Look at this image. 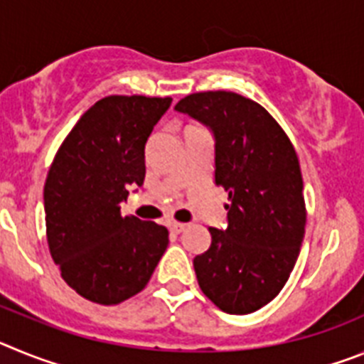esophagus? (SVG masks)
<instances>
[{"mask_svg": "<svg viewBox=\"0 0 364 364\" xmlns=\"http://www.w3.org/2000/svg\"><path fill=\"white\" fill-rule=\"evenodd\" d=\"M186 228H188V224H182V222H171V224H169V230H171L173 233H182Z\"/></svg>", "mask_w": 364, "mask_h": 364, "instance_id": "obj_1", "label": "esophagus"}]
</instances>
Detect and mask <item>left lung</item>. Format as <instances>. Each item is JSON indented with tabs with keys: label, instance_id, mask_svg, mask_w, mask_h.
I'll return each instance as SVG.
<instances>
[{
	"label": "left lung",
	"instance_id": "obj_1",
	"mask_svg": "<svg viewBox=\"0 0 364 364\" xmlns=\"http://www.w3.org/2000/svg\"><path fill=\"white\" fill-rule=\"evenodd\" d=\"M210 127L215 184L228 191V228L193 259L204 295L246 315L277 297L297 262L306 208L297 153L262 105L237 92H195L175 105Z\"/></svg>",
	"mask_w": 364,
	"mask_h": 364
}]
</instances>
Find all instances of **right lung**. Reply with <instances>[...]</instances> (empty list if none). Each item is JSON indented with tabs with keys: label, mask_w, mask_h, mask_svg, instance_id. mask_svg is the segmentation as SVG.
Instances as JSON below:
<instances>
[{
	"label": "right lung",
	"mask_w": 364,
	"mask_h": 364,
	"mask_svg": "<svg viewBox=\"0 0 364 364\" xmlns=\"http://www.w3.org/2000/svg\"><path fill=\"white\" fill-rule=\"evenodd\" d=\"M171 98L107 96L76 122L45 180L47 242L62 277L98 304L142 291L169 244L156 222L120 204L146 178V144Z\"/></svg>",
	"instance_id": "obj_1"
}]
</instances>
